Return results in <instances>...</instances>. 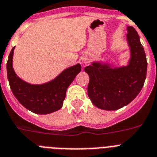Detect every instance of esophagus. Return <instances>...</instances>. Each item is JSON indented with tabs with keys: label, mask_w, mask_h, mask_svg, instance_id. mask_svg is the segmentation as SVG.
I'll return each instance as SVG.
<instances>
[{
	"label": "esophagus",
	"mask_w": 157,
	"mask_h": 157,
	"mask_svg": "<svg viewBox=\"0 0 157 157\" xmlns=\"http://www.w3.org/2000/svg\"><path fill=\"white\" fill-rule=\"evenodd\" d=\"M84 62H85V63H87V61H86V60H85V61H84Z\"/></svg>",
	"instance_id": "esophagus-1"
}]
</instances>
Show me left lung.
<instances>
[{
  "label": "left lung",
  "instance_id": "1",
  "mask_svg": "<svg viewBox=\"0 0 157 157\" xmlns=\"http://www.w3.org/2000/svg\"><path fill=\"white\" fill-rule=\"evenodd\" d=\"M127 39L131 48L128 66L112 68L93 63L85 68L89 76L88 95L95 106L103 110H117L128 105L142 89L147 73V59L137 32L127 28Z\"/></svg>",
  "mask_w": 157,
  "mask_h": 157
}]
</instances>
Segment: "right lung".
Here are the masks:
<instances>
[{
	"label": "right lung",
	"instance_id": "add662e5",
	"mask_svg": "<svg viewBox=\"0 0 157 157\" xmlns=\"http://www.w3.org/2000/svg\"><path fill=\"white\" fill-rule=\"evenodd\" d=\"M14 47L7 61V76L12 92L24 107L36 114H48L62 107L66 91L81 70L77 64L63 71L53 81L44 85H30L20 79L13 68Z\"/></svg>",
	"mask_w": 157,
	"mask_h": 157
}]
</instances>
